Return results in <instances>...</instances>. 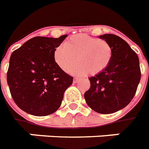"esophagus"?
<instances>
[{
	"instance_id": "esophagus-1",
	"label": "esophagus",
	"mask_w": 149,
	"mask_h": 149,
	"mask_svg": "<svg viewBox=\"0 0 149 149\" xmlns=\"http://www.w3.org/2000/svg\"><path fill=\"white\" fill-rule=\"evenodd\" d=\"M79 80V78H77V77H75L74 79H73V83L74 84H77V83H78Z\"/></svg>"
}]
</instances>
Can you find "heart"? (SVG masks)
<instances>
[{"instance_id": "1", "label": "heart", "mask_w": 149, "mask_h": 149, "mask_svg": "<svg viewBox=\"0 0 149 149\" xmlns=\"http://www.w3.org/2000/svg\"><path fill=\"white\" fill-rule=\"evenodd\" d=\"M53 58L61 70L68 72L76 62L71 73L84 76L99 74L106 70L113 58V49L107 41L86 34H77L68 38L63 45L55 49Z\"/></svg>"}]
</instances>
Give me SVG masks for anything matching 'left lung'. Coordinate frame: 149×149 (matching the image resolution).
Here are the masks:
<instances>
[{
  "instance_id": "obj_1",
  "label": "left lung",
  "mask_w": 149,
  "mask_h": 149,
  "mask_svg": "<svg viewBox=\"0 0 149 149\" xmlns=\"http://www.w3.org/2000/svg\"><path fill=\"white\" fill-rule=\"evenodd\" d=\"M113 49V58L106 70L89 78L91 87L84 93L87 105L104 114L125 108L135 95L141 79L139 58L135 52L119 36H99Z\"/></svg>"
}]
</instances>
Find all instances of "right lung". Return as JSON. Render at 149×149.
<instances>
[{"label": "right lung", "instance_id": "add662e5", "mask_svg": "<svg viewBox=\"0 0 149 149\" xmlns=\"http://www.w3.org/2000/svg\"><path fill=\"white\" fill-rule=\"evenodd\" d=\"M66 37H34L11 54L7 81L14 101L24 112L42 117L59 108L72 77L58 67L53 52Z\"/></svg>", "mask_w": 149, "mask_h": 149}]
</instances>
